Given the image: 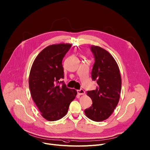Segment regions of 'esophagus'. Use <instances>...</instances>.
Here are the masks:
<instances>
[{"label": "esophagus", "instance_id": "34e87169", "mask_svg": "<svg viewBox=\"0 0 150 150\" xmlns=\"http://www.w3.org/2000/svg\"><path fill=\"white\" fill-rule=\"evenodd\" d=\"M77 93L79 95H84L85 94V91L83 89H80L77 90Z\"/></svg>", "mask_w": 150, "mask_h": 150}]
</instances>
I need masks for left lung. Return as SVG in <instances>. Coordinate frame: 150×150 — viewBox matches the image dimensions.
<instances>
[{"label":"left lung","instance_id":"1","mask_svg":"<svg viewBox=\"0 0 150 150\" xmlns=\"http://www.w3.org/2000/svg\"><path fill=\"white\" fill-rule=\"evenodd\" d=\"M90 49L95 59L91 78L98 84L96 90L87 92L93 103L84 112L90 120L99 122L110 117L117 106L121 78L118 66L110 52L98 46L91 45Z\"/></svg>","mask_w":150,"mask_h":150}]
</instances>
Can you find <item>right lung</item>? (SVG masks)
I'll use <instances>...</instances> for the list:
<instances>
[{
	"mask_svg": "<svg viewBox=\"0 0 150 150\" xmlns=\"http://www.w3.org/2000/svg\"><path fill=\"white\" fill-rule=\"evenodd\" d=\"M71 46L69 44L48 46L38 54L31 67L29 78L31 96L41 115L48 121L63 118L77 94L60 81L64 78L62 60Z\"/></svg>",
	"mask_w": 150,
	"mask_h": 150,
	"instance_id": "add662e5",
	"label": "right lung"
}]
</instances>
